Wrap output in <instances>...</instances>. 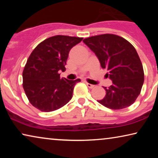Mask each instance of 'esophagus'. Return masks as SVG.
I'll list each match as a JSON object with an SVG mask.
<instances>
[{
	"label": "esophagus",
	"mask_w": 158,
	"mask_h": 158,
	"mask_svg": "<svg viewBox=\"0 0 158 158\" xmlns=\"http://www.w3.org/2000/svg\"><path fill=\"white\" fill-rule=\"evenodd\" d=\"M85 84L86 85H87V86L89 88H94V86L95 85H92V84H90V83H85Z\"/></svg>",
	"instance_id": "1"
}]
</instances>
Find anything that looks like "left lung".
Wrapping results in <instances>:
<instances>
[{
    "label": "left lung",
    "instance_id": "8db88e82",
    "mask_svg": "<svg viewBox=\"0 0 158 158\" xmlns=\"http://www.w3.org/2000/svg\"><path fill=\"white\" fill-rule=\"evenodd\" d=\"M83 42L96 54L113 84L104 87L106 96L98 103L118 110L133 104L141 92L144 70L132 44L122 36L105 34L84 39Z\"/></svg>",
    "mask_w": 158,
    "mask_h": 158
}]
</instances>
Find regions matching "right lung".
<instances>
[{"label": "right lung", "instance_id": "right-lung-1", "mask_svg": "<svg viewBox=\"0 0 158 158\" xmlns=\"http://www.w3.org/2000/svg\"><path fill=\"white\" fill-rule=\"evenodd\" d=\"M83 38L56 35L40 43L28 58L23 70V88L31 104L42 111L59 109L73 97L80 79L60 78L69 52Z\"/></svg>", "mask_w": 158, "mask_h": 158}]
</instances>
